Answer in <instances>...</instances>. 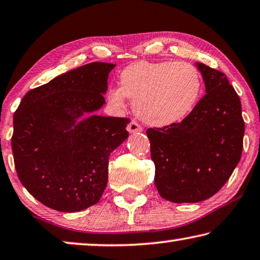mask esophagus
Here are the masks:
<instances>
[{"label":"esophagus","instance_id":"obj_1","mask_svg":"<svg viewBox=\"0 0 260 260\" xmlns=\"http://www.w3.org/2000/svg\"><path fill=\"white\" fill-rule=\"evenodd\" d=\"M127 129H128L129 133H140V132H142V127L138 121L132 120L127 126Z\"/></svg>","mask_w":260,"mask_h":260}]
</instances>
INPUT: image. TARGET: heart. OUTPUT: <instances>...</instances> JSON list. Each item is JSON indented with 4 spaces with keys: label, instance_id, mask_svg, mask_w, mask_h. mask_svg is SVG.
<instances>
[{
    "label": "heart",
    "instance_id": "1",
    "mask_svg": "<svg viewBox=\"0 0 260 260\" xmlns=\"http://www.w3.org/2000/svg\"><path fill=\"white\" fill-rule=\"evenodd\" d=\"M203 91V78L194 66L174 61H138L120 73L119 86L108 91L111 105L122 109L126 97L143 121L166 127L184 120Z\"/></svg>",
    "mask_w": 260,
    "mask_h": 260
}]
</instances>
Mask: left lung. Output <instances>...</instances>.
Wrapping results in <instances>:
<instances>
[{
    "instance_id": "8db88e82",
    "label": "left lung",
    "mask_w": 260,
    "mask_h": 260,
    "mask_svg": "<svg viewBox=\"0 0 260 260\" xmlns=\"http://www.w3.org/2000/svg\"><path fill=\"white\" fill-rule=\"evenodd\" d=\"M206 94L182 122L148 128L155 185L172 203H199L228 182L240 162L244 120L238 94L223 73L197 62Z\"/></svg>"
}]
</instances>
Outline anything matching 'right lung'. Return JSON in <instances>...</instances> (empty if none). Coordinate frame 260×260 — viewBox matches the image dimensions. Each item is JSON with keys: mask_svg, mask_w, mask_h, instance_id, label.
Masks as SVG:
<instances>
[{"mask_svg": "<svg viewBox=\"0 0 260 260\" xmlns=\"http://www.w3.org/2000/svg\"><path fill=\"white\" fill-rule=\"evenodd\" d=\"M115 64L92 62L28 91L14 114L11 148L31 196L60 212L97 204L108 184L110 154L128 138V118L90 115L105 104Z\"/></svg>", "mask_w": 260, "mask_h": 260, "instance_id": "obj_1", "label": "right lung"}]
</instances>
